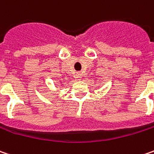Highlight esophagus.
<instances>
[{
	"label": "esophagus",
	"mask_w": 154,
	"mask_h": 154,
	"mask_svg": "<svg viewBox=\"0 0 154 154\" xmlns=\"http://www.w3.org/2000/svg\"><path fill=\"white\" fill-rule=\"evenodd\" d=\"M75 78L76 79H78V80H80L81 78V74L80 73H77L76 74H75Z\"/></svg>",
	"instance_id": "1"
}]
</instances>
